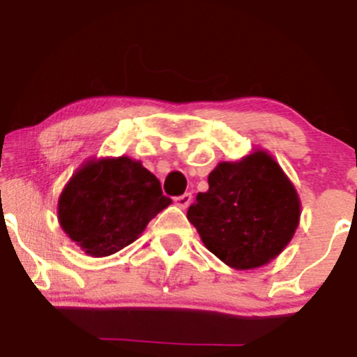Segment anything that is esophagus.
I'll return each instance as SVG.
<instances>
[{
  "instance_id": "esophagus-1",
  "label": "esophagus",
  "mask_w": 357,
  "mask_h": 357,
  "mask_svg": "<svg viewBox=\"0 0 357 357\" xmlns=\"http://www.w3.org/2000/svg\"><path fill=\"white\" fill-rule=\"evenodd\" d=\"M191 198H192V196L190 195V192H186V195H181V196H178V198H176L174 202H176V204H178L179 208H181V210H186V208L190 206V203H191Z\"/></svg>"
}]
</instances>
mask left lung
Wrapping results in <instances>:
<instances>
[{
    "mask_svg": "<svg viewBox=\"0 0 357 357\" xmlns=\"http://www.w3.org/2000/svg\"><path fill=\"white\" fill-rule=\"evenodd\" d=\"M206 192L188 208L203 245L228 267L253 270L284 252L301 221V198L280 165L265 149L238 161H221Z\"/></svg>",
    "mask_w": 357,
    "mask_h": 357,
    "instance_id": "obj_1",
    "label": "left lung"
}]
</instances>
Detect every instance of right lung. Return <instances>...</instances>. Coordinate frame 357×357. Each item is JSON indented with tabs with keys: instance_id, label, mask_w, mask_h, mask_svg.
Here are the masks:
<instances>
[{
	"instance_id": "add662e5",
	"label": "right lung",
	"mask_w": 357,
	"mask_h": 357,
	"mask_svg": "<svg viewBox=\"0 0 357 357\" xmlns=\"http://www.w3.org/2000/svg\"><path fill=\"white\" fill-rule=\"evenodd\" d=\"M171 203L141 161L105 155L87 159L72 174L61 190L56 216L85 255L102 258L136 241Z\"/></svg>"
}]
</instances>
